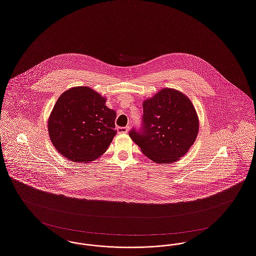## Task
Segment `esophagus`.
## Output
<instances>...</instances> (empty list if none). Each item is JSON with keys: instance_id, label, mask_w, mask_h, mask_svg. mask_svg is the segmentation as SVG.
Returning a JSON list of instances; mask_svg holds the SVG:
<instances>
[{"instance_id": "esophagus-1", "label": "esophagus", "mask_w": 256, "mask_h": 256, "mask_svg": "<svg viewBox=\"0 0 256 256\" xmlns=\"http://www.w3.org/2000/svg\"><path fill=\"white\" fill-rule=\"evenodd\" d=\"M130 130V126H121V128H117V132L119 133H128V132Z\"/></svg>"}]
</instances>
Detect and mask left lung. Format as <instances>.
Instances as JSON below:
<instances>
[{
	"label": "left lung",
	"mask_w": 256,
	"mask_h": 256,
	"mask_svg": "<svg viewBox=\"0 0 256 256\" xmlns=\"http://www.w3.org/2000/svg\"><path fill=\"white\" fill-rule=\"evenodd\" d=\"M141 128L130 136L154 163H174L194 143L199 120L194 106L182 92L164 88L143 104Z\"/></svg>",
	"instance_id": "1"
}]
</instances>
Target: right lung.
<instances>
[{
	"label": "right lung",
	"instance_id": "add662e5",
	"mask_svg": "<svg viewBox=\"0 0 256 256\" xmlns=\"http://www.w3.org/2000/svg\"><path fill=\"white\" fill-rule=\"evenodd\" d=\"M116 112L106 99L88 86L64 92L48 119L53 146L74 162H90L106 152L115 130Z\"/></svg>",
	"mask_w": 256,
	"mask_h": 256
}]
</instances>
